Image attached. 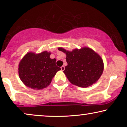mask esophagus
<instances>
[{
  "mask_svg": "<svg viewBox=\"0 0 127 127\" xmlns=\"http://www.w3.org/2000/svg\"><path fill=\"white\" fill-rule=\"evenodd\" d=\"M65 69V67L64 66V65H63L62 67H61V70H62V71H64Z\"/></svg>",
  "mask_w": 127,
  "mask_h": 127,
  "instance_id": "1",
  "label": "esophagus"
}]
</instances>
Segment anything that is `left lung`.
<instances>
[{"instance_id": "1", "label": "left lung", "mask_w": 127, "mask_h": 127, "mask_svg": "<svg viewBox=\"0 0 127 127\" xmlns=\"http://www.w3.org/2000/svg\"><path fill=\"white\" fill-rule=\"evenodd\" d=\"M66 54L67 65L63 72L70 83L80 87H87L98 81L104 70L101 57L89 47L69 52L59 48Z\"/></svg>"}]
</instances>
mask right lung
Instances as JSON below:
<instances>
[{
  "instance_id": "obj_1",
  "label": "right lung",
  "mask_w": 127,
  "mask_h": 127,
  "mask_svg": "<svg viewBox=\"0 0 127 127\" xmlns=\"http://www.w3.org/2000/svg\"><path fill=\"white\" fill-rule=\"evenodd\" d=\"M50 54L47 51L39 54L30 52L22 59L19 64V75L27 87L34 90L44 89L61 70L56 65V59H50Z\"/></svg>"
}]
</instances>
